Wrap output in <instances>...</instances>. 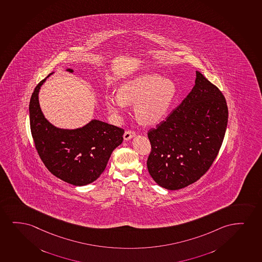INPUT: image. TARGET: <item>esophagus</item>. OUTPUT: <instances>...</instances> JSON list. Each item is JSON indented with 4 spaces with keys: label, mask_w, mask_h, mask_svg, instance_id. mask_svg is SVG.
I'll use <instances>...</instances> for the list:
<instances>
[{
    "label": "esophagus",
    "mask_w": 262,
    "mask_h": 262,
    "mask_svg": "<svg viewBox=\"0 0 262 262\" xmlns=\"http://www.w3.org/2000/svg\"><path fill=\"white\" fill-rule=\"evenodd\" d=\"M135 132L133 130H126L124 134H123V139L125 140H129L130 139H133V137L135 136Z\"/></svg>",
    "instance_id": "obj_1"
}]
</instances>
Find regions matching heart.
<instances>
[{
	"label": "heart",
	"instance_id": "b5f03b06",
	"mask_svg": "<svg viewBox=\"0 0 262 262\" xmlns=\"http://www.w3.org/2000/svg\"><path fill=\"white\" fill-rule=\"evenodd\" d=\"M177 87L171 80L155 74L129 79L120 86L118 94L105 96L109 112L119 115L127 104L135 103L137 118L144 124H154L166 116L173 102Z\"/></svg>",
	"mask_w": 262,
	"mask_h": 262
}]
</instances>
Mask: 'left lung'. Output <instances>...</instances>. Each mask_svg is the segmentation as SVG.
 Returning <instances> with one entry per match:
<instances>
[{
    "label": "left lung",
    "instance_id": "1",
    "mask_svg": "<svg viewBox=\"0 0 262 262\" xmlns=\"http://www.w3.org/2000/svg\"><path fill=\"white\" fill-rule=\"evenodd\" d=\"M194 82L177 108L147 133L151 144L147 170L169 190L187 187L205 174L221 149L228 125L222 92L200 72Z\"/></svg>",
    "mask_w": 262,
    "mask_h": 262
}]
</instances>
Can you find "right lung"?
Masks as SVG:
<instances>
[{"mask_svg": "<svg viewBox=\"0 0 262 262\" xmlns=\"http://www.w3.org/2000/svg\"><path fill=\"white\" fill-rule=\"evenodd\" d=\"M51 74L38 83L31 96L32 137L39 157L51 173L74 186H85L104 171L113 151L122 144L124 129L99 120L75 129L52 125L41 112L38 99L41 85Z\"/></svg>", "mask_w": 262, "mask_h": 262, "instance_id": "right-lung-1", "label": "right lung"}]
</instances>
